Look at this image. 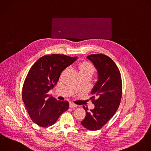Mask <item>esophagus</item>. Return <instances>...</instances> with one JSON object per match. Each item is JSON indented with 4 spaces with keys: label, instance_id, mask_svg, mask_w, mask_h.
Masks as SVG:
<instances>
[{
    "label": "esophagus",
    "instance_id": "esophagus-1",
    "mask_svg": "<svg viewBox=\"0 0 151 151\" xmlns=\"http://www.w3.org/2000/svg\"><path fill=\"white\" fill-rule=\"evenodd\" d=\"M69 106H70V107H71V108H75V107H77L76 104H74L73 103H72V102L70 103Z\"/></svg>",
    "mask_w": 151,
    "mask_h": 151
}]
</instances>
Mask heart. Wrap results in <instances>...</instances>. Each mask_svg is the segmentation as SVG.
<instances>
[{
	"instance_id": "obj_1",
	"label": "heart",
	"mask_w": 151,
	"mask_h": 151,
	"mask_svg": "<svg viewBox=\"0 0 151 151\" xmlns=\"http://www.w3.org/2000/svg\"><path fill=\"white\" fill-rule=\"evenodd\" d=\"M79 72L90 73L93 75L94 72V68L88 62H83L79 65Z\"/></svg>"
}]
</instances>
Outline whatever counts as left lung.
I'll use <instances>...</instances> for the list:
<instances>
[{
  "label": "left lung",
  "instance_id": "obj_1",
  "mask_svg": "<svg viewBox=\"0 0 151 151\" xmlns=\"http://www.w3.org/2000/svg\"><path fill=\"white\" fill-rule=\"evenodd\" d=\"M87 58L97 72V81L91 91L95 107L88 112V108L83 106L86 116L81 124L88 130L94 131L104 126L116 112L122 96V81L118 67L108 56L98 54Z\"/></svg>",
  "mask_w": 151,
  "mask_h": 151
}]
</instances>
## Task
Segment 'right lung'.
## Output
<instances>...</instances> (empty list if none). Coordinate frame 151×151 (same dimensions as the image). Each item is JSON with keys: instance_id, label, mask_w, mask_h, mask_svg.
<instances>
[{"instance_id": "obj_1", "label": "right lung", "mask_w": 151, "mask_h": 151, "mask_svg": "<svg viewBox=\"0 0 151 151\" xmlns=\"http://www.w3.org/2000/svg\"><path fill=\"white\" fill-rule=\"evenodd\" d=\"M78 57L51 54L40 57L30 69L23 88V100L32 120L43 127L55 123L69 109L68 101H58L48 94L61 72Z\"/></svg>"}]
</instances>
